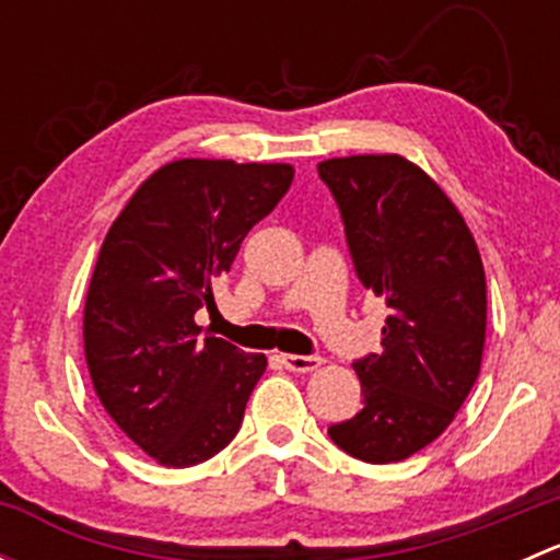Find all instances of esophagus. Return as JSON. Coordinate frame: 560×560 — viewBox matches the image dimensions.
Here are the masks:
<instances>
[{
	"instance_id": "esophagus-1",
	"label": "esophagus",
	"mask_w": 560,
	"mask_h": 560,
	"mask_svg": "<svg viewBox=\"0 0 560 560\" xmlns=\"http://www.w3.org/2000/svg\"><path fill=\"white\" fill-rule=\"evenodd\" d=\"M281 363L295 374H312L322 365V358H316V354H281Z\"/></svg>"
}]
</instances>
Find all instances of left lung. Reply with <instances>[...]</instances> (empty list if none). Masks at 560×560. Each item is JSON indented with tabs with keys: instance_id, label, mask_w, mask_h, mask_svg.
Instances as JSON below:
<instances>
[{
	"instance_id": "1",
	"label": "left lung",
	"mask_w": 560,
	"mask_h": 560,
	"mask_svg": "<svg viewBox=\"0 0 560 560\" xmlns=\"http://www.w3.org/2000/svg\"><path fill=\"white\" fill-rule=\"evenodd\" d=\"M316 171L341 208L360 281L389 308L382 352L352 365L365 406L327 433L358 460H406L447 431L479 376L482 257L447 191L406 156H336Z\"/></svg>"
}]
</instances>
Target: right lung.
Segmentation results:
<instances>
[{
    "label": "right lung",
    "instance_id": "add662e5",
    "mask_svg": "<svg viewBox=\"0 0 560 560\" xmlns=\"http://www.w3.org/2000/svg\"><path fill=\"white\" fill-rule=\"evenodd\" d=\"M292 178L284 162L175 160L138 186L107 230L83 308V352L110 420L160 466H197L238 433L268 358L200 338L195 314L217 308L213 284Z\"/></svg>",
    "mask_w": 560,
    "mask_h": 560
}]
</instances>
